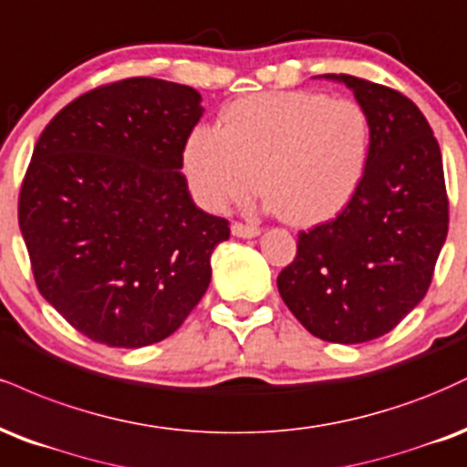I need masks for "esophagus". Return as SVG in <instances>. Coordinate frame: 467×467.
I'll list each match as a JSON object with an SVG mask.
<instances>
[{"mask_svg": "<svg viewBox=\"0 0 467 467\" xmlns=\"http://www.w3.org/2000/svg\"><path fill=\"white\" fill-rule=\"evenodd\" d=\"M232 234L235 235V238H255V235H260V227H257V224L234 223L232 224Z\"/></svg>", "mask_w": 467, "mask_h": 467, "instance_id": "esophagus-1", "label": "esophagus"}]
</instances>
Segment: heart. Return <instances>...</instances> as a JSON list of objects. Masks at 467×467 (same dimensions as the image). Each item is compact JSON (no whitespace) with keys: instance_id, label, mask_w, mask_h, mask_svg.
Wrapping results in <instances>:
<instances>
[{"instance_id":"heart-1","label":"heart","mask_w":467,"mask_h":467,"mask_svg":"<svg viewBox=\"0 0 467 467\" xmlns=\"http://www.w3.org/2000/svg\"><path fill=\"white\" fill-rule=\"evenodd\" d=\"M371 141V119L356 100L319 91L257 93L229 104L221 129L192 130L183 170L205 210L246 201L262 183L266 205L288 223L319 224L354 199Z\"/></svg>"}]
</instances>
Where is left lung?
Returning <instances> with one entry per match:
<instances>
[{
    "instance_id": "8db88e82",
    "label": "left lung",
    "mask_w": 467,
    "mask_h": 467,
    "mask_svg": "<svg viewBox=\"0 0 467 467\" xmlns=\"http://www.w3.org/2000/svg\"><path fill=\"white\" fill-rule=\"evenodd\" d=\"M371 119L363 183L332 221L301 232L277 288L297 321L321 341L367 343L391 332L424 299L448 234L441 150L407 96L348 74Z\"/></svg>"
}]
</instances>
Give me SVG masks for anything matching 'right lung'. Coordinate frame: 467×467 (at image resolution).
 I'll use <instances>...</instances> for the list:
<instances>
[{
  "mask_svg": "<svg viewBox=\"0 0 467 467\" xmlns=\"http://www.w3.org/2000/svg\"><path fill=\"white\" fill-rule=\"evenodd\" d=\"M201 115L196 89L137 76L82 93L38 137L19 229L38 293L91 341H163L210 286L229 223L181 174Z\"/></svg>",
  "mask_w": 467,
  "mask_h": 467,
  "instance_id": "1",
  "label": "right lung"
}]
</instances>
